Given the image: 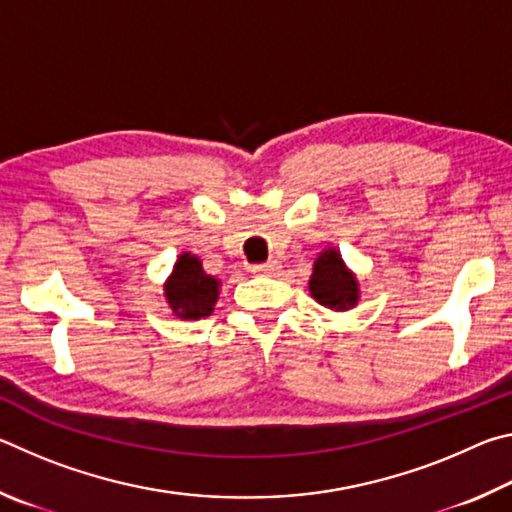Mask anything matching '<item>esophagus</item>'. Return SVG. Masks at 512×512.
<instances>
[{"label": "esophagus", "mask_w": 512, "mask_h": 512, "mask_svg": "<svg viewBox=\"0 0 512 512\" xmlns=\"http://www.w3.org/2000/svg\"><path fill=\"white\" fill-rule=\"evenodd\" d=\"M277 271H280V264H277V262H266V264L253 266L255 275H275Z\"/></svg>", "instance_id": "esophagus-1"}]
</instances>
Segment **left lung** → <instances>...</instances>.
Masks as SVG:
<instances>
[{
  "label": "left lung",
  "mask_w": 512,
  "mask_h": 512,
  "mask_svg": "<svg viewBox=\"0 0 512 512\" xmlns=\"http://www.w3.org/2000/svg\"><path fill=\"white\" fill-rule=\"evenodd\" d=\"M309 293L318 305L332 311H348L359 305L361 289L357 273L345 264L336 248H325L323 253H318L309 277Z\"/></svg>",
  "instance_id": "1"
}]
</instances>
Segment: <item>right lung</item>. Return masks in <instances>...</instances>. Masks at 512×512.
I'll list each match as a JSON object with an SVG mask.
<instances>
[{
	"mask_svg": "<svg viewBox=\"0 0 512 512\" xmlns=\"http://www.w3.org/2000/svg\"><path fill=\"white\" fill-rule=\"evenodd\" d=\"M221 293V280L205 273L198 255L180 253L171 275L164 282V300L171 314L183 320H198L210 316Z\"/></svg>",
	"mask_w": 512,
	"mask_h": 512,
	"instance_id": "1",
	"label": "right lung"
}]
</instances>
